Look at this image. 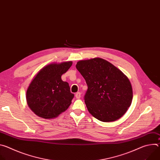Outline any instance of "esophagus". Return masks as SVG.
Instances as JSON below:
<instances>
[{
	"instance_id": "34e87169",
	"label": "esophagus",
	"mask_w": 160,
	"mask_h": 160,
	"mask_svg": "<svg viewBox=\"0 0 160 160\" xmlns=\"http://www.w3.org/2000/svg\"><path fill=\"white\" fill-rule=\"evenodd\" d=\"M80 97H81V94H80V92H77L76 94H75V98H76L77 99H80Z\"/></svg>"
}]
</instances>
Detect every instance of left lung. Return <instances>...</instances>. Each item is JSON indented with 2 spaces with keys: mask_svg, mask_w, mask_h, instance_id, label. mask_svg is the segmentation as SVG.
Segmentation results:
<instances>
[{
  "mask_svg": "<svg viewBox=\"0 0 160 160\" xmlns=\"http://www.w3.org/2000/svg\"><path fill=\"white\" fill-rule=\"evenodd\" d=\"M76 68L88 87L84 100L91 115L104 122L121 118L132 101L128 78L117 67L101 58L80 61Z\"/></svg>",
  "mask_w": 160,
  "mask_h": 160,
  "instance_id": "obj_1",
  "label": "left lung"
}]
</instances>
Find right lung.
Instances as JSON below:
<instances>
[{"mask_svg":"<svg viewBox=\"0 0 160 160\" xmlns=\"http://www.w3.org/2000/svg\"><path fill=\"white\" fill-rule=\"evenodd\" d=\"M72 65V61L50 64L40 70L32 81L27 91V101L39 117L54 118L71 104L74 94L61 76Z\"/></svg>","mask_w":160,"mask_h":160,"instance_id":"1","label":"right lung"}]
</instances>
